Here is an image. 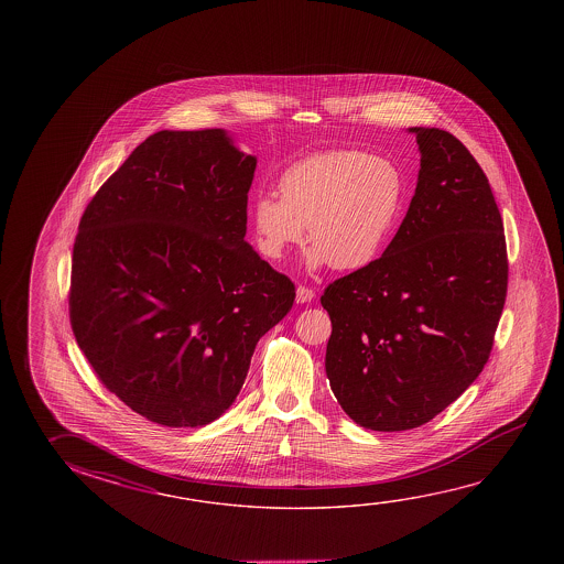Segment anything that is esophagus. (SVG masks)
I'll return each instance as SVG.
<instances>
[{"label":"esophagus","mask_w":564,"mask_h":564,"mask_svg":"<svg viewBox=\"0 0 564 564\" xmlns=\"http://www.w3.org/2000/svg\"><path fill=\"white\" fill-rule=\"evenodd\" d=\"M314 299V291L313 289H308V286L305 285H299L296 286V303H311Z\"/></svg>","instance_id":"34e87169"}]
</instances>
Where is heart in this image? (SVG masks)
I'll return each instance as SVG.
<instances>
[{
    "label": "heart",
    "mask_w": 564,
    "mask_h": 564,
    "mask_svg": "<svg viewBox=\"0 0 564 564\" xmlns=\"http://www.w3.org/2000/svg\"><path fill=\"white\" fill-rule=\"evenodd\" d=\"M403 176L389 159L358 149H330L299 159L279 176V193L251 203L256 246L279 261L289 248L313 241L308 269L356 271L388 250L403 210Z\"/></svg>",
    "instance_id": "b5f03b06"
}]
</instances>
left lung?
Listing matches in <instances>:
<instances>
[{"mask_svg":"<svg viewBox=\"0 0 564 564\" xmlns=\"http://www.w3.org/2000/svg\"><path fill=\"white\" fill-rule=\"evenodd\" d=\"M415 133V196L383 256L324 289L326 376L356 425H425L480 376L508 293L488 176L448 131Z\"/></svg>","mask_w":564,"mask_h":564,"instance_id":"left-lung-1","label":"left lung"}]
</instances>
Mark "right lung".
I'll list each match as a JSON object with an SVG mask.
<instances>
[{
    "mask_svg": "<svg viewBox=\"0 0 564 564\" xmlns=\"http://www.w3.org/2000/svg\"><path fill=\"white\" fill-rule=\"evenodd\" d=\"M256 165L228 131H158L84 210L73 333L104 386L159 425L226 413L295 301L243 240Z\"/></svg>",
    "mask_w": 564,
    "mask_h": 564,
    "instance_id": "1",
    "label": "right lung"
}]
</instances>
